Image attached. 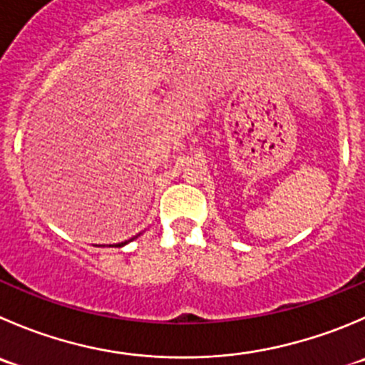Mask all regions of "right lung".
<instances>
[{"label":"right lung","mask_w":365,"mask_h":365,"mask_svg":"<svg viewBox=\"0 0 365 365\" xmlns=\"http://www.w3.org/2000/svg\"><path fill=\"white\" fill-rule=\"evenodd\" d=\"M139 235H140V233H139ZM139 235H135V237H132V239H130V240H125V242H119V244H114V246H118V247H121V246H125V244H128V242H132V240H133V239H137V237H139Z\"/></svg>","instance_id":"obj_1"}]
</instances>
